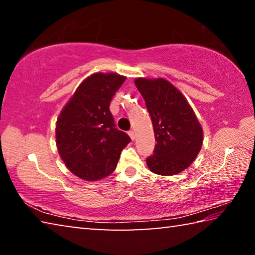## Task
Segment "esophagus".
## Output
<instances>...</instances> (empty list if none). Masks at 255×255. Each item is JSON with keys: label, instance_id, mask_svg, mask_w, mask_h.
Here are the masks:
<instances>
[{"label": "esophagus", "instance_id": "obj_1", "mask_svg": "<svg viewBox=\"0 0 255 255\" xmlns=\"http://www.w3.org/2000/svg\"><path fill=\"white\" fill-rule=\"evenodd\" d=\"M128 135L130 136V138H131V140H135L136 139V135H135V132H133L132 130H130V131H128Z\"/></svg>", "mask_w": 255, "mask_h": 255}]
</instances>
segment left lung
<instances>
[{
    "label": "left lung",
    "mask_w": 255,
    "mask_h": 255,
    "mask_svg": "<svg viewBox=\"0 0 255 255\" xmlns=\"http://www.w3.org/2000/svg\"><path fill=\"white\" fill-rule=\"evenodd\" d=\"M135 85L143 96L152 118L154 154L146 159L158 175H175L191 165L199 154L204 130L195 111L179 89L163 77H137Z\"/></svg>",
    "instance_id": "left-lung-1"
}]
</instances>
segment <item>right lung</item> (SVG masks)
<instances>
[{
	"instance_id": "right-lung-1",
	"label": "right lung",
	"mask_w": 255,
	"mask_h": 255,
	"mask_svg": "<svg viewBox=\"0 0 255 255\" xmlns=\"http://www.w3.org/2000/svg\"><path fill=\"white\" fill-rule=\"evenodd\" d=\"M126 80L94 73L77 86L56 122V146L68 170L85 181L110 175L130 137L115 128L110 101Z\"/></svg>"
}]
</instances>
